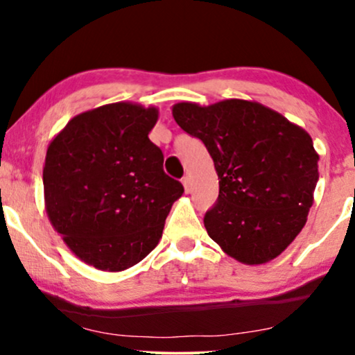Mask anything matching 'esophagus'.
Instances as JSON below:
<instances>
[{
	"mask_svg": "<svg viewBox=\"0 0 355 355\" xmlns=\"http://www.w3.org/2000/svg\"><path fill=\"white\" fill-rule=\"evenodd\" d=\"M182 186H184V191H186V192H191V189H192V181H191V178H189V176H184V178H182Z\"/></svg>",
	"mask_w": 355,
	"mask_h": 355,
	"instance_id": "34e87169",
	"label": "esophagus"
}]
</instances>
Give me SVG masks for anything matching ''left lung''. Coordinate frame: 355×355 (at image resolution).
<instances>
[{"instance_id": "obj_1", "label": "left lung", "mask_w": 355, "mask_h": 355, "mask_svg": "<svg viewBox=\"0 0 355 355\" xmlns=\"http://www.w3.org/2000/svg\"><path fill=\"white\" fill-rule=\"evenodd\" d=\"M173 116L205 144L220 179L218 200L203 218L208 236L241 263L276 259L313 203L320 157L312 137L257 101H182Z\"/></svg>"}]
</instances>
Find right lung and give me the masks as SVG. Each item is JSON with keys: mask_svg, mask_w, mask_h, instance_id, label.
<instances>
[{"mask_svg": "<svg viewBox=\"0 0 355 355\" xmlns=\"http://www.w3.org/2000/svg\"><path fill=\"white\" fill-rule=\"evenodd\" d=\"M157 121L155 106L103 105L72 118L48 145L46 215L87 265L123 271L162 239L184 187L163 171L162 150L148 139Z\"/></svg>", "mask_w": 355, "mask_h": 355, "instance_id": "add662e5", "label": "right lung"}]
</instances>
